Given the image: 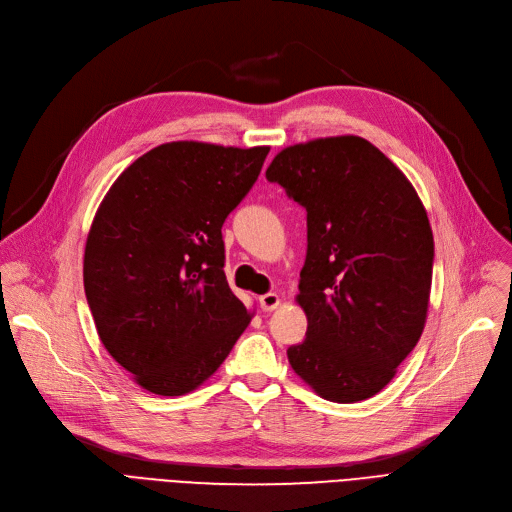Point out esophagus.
I'll return each mask as SVG.
<instances>
[{
  "mask_svg": "<svg viewBox=\"0 0 512 512\" xmlns=\"http://www.w3.org/2000/svg\"><path fill=\"white\" fill-rule=\"evenodd\" d=\"M280 303H282V299L276 292H267V294H263V297H259V305L263 311H274Z\"/></svg>",
  "mask_w": 512,
  "mask_h": 512,
  "instance_id": "esophagus-1",
  "label": "esophagus"
}]
</instances>
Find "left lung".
<instances>
[{
	"mask_svg": "<svg viewBox=\"0 0 512 512\" xmlns=\"http://www.w3.org/2000/svg\"><path fill=\"white\" fill-rule=\"evenodd\" d=\"M265 178L307 211L299 305L307 334L288 361L326 400L359 402L394 378L421 338L434 234L413 184L361 137L280 151Z\"/></svg>",
	"mask_w": 512,
	"mask_h": 512,
	"instance_id": "1",
	"label": "left lung"
}]
</instances>
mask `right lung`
Segmentation results:
<instances>
[{
	"instance_id": "right-lung-1",
	"label": "right lung",
	"mask_w": 512,
	"mask_h": 512,
	"mask_svg": "<svg viewBox=\"0 0 512 512\" xmlns=\"http://www.w3.org/2000/svg\"><path fill=\"white\" fill-rule=\"evenodd\" d=\"M270 147L166 143L105 195L85 249V294L103 346L159 396L195 390L251 315L224 274L222 226Z\"/></svg>"
}]
</instances>
